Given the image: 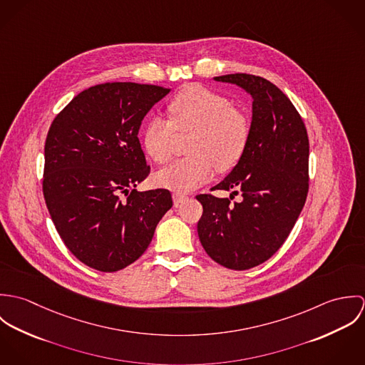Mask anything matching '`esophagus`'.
<instances>
[{
    "instance_id": "obj_1",
    "label": "esophagus",
    "mask_w": 365,
    "mask_h": 365,
    "mask_svg": "<svg viewBox=\"0 0 365 365\" xmlns=\"http://www.w3.org/2000/svg\"><path fill=\"white\" fill-rule=\"evenodd\" d=\"M187 195H184V194H174L173 195V201H174V205H180L181 202H184V201H187Z\"/></svg>"
}]
</instances>
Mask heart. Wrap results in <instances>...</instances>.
I'll list each match as a JSON object with an SVG mask.
<instances>
[{"label": "heart", "instance_id": "1", "mask_svg": "<svg viewBox=\"0 0 365 365\" xmlns=\"http://www.w3.org/2000/svg\"><path fill=\"white\" fill-rule=\"evenodd\" d=\"M170 120L152 118L143 130V150L158 165L174 153L177 133L194 132L188 153L158 173L156 182L174 191H190L208 181L215 165L226 173L243 158L252 133L249 115L217 93L202 86H188L167 105Z\"/></svg>", "mask_w": 365, "mask_h": 365}]
</instances>
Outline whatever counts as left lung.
Instances as JSON below:
<instances>
[{
    "instance_id": "left-lung-1",
    "label": "left lung",
    "mask_w": 365,
    "mask_h": 365,
    "mask_svg": "<svg viewBox=\"0 0 365 365\" xmlns=\"http://www.w3.org/2000/svg\"><path fill=\"white\" fill-rule=\"evenodd\" d=\"M215 80L250 93L252 133L239 164L210 188L233 190L230 198L197 195L204 208L198 236L212 260L243 271L278 252L304 208L309 190V139L297 108L268 80L246 73ZM239 192L244 200L230 203Z\"/></svg>"
}]
</instances>
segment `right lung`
Returning a JSON list of instances; mask_svg holds the SVG:
<instances>
[{
  "label": "right lung",
  "mask_w": 365,
  "mask_h": 365,
  "mask_svg": "<svg viewBox=\"0 0 365 365\" xmlns=\"http://www.w3.org/2000/svg\"><path fill=\"white\" fill-rule=\"evenodd\" d=\"M170 88L105 83L84 90L53 119L45 143L43 197L77 260L115 272L138 260L173 207L165 188L138 192L150 174L138 133Z\"/></svg>",
  "instance_id": "obj_1"
}]
</instances>
